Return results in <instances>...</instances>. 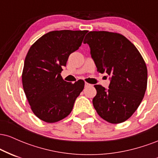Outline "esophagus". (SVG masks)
<instances>
[{"instance_id":"1","label":"esophagus","mask_w":158,"mask_h":158,"mask_svg":"<svg viewBox=\"0 0 158 158\" xmlns=\"http://www.w3.org/2000/svg\"><path fill=\"white\" fill-rule=\"evenodd\" d=\"M85 87H88V86H90V84H89V83H88V82H85Z\"/></svg>"}]
</instances>
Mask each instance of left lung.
Returning <instances> with one entry per match:
<instances>
[{"label": "left lung", "instance_id": "left-lung-1", "mask_svg": "<svg viewBox=\"0 0 158 158\" xmlns=\"http://www.w3.org/2000/svg\"><path fill=\"white\" fill-rule=\"evenodd\" d=\"M84 44L89 45L98 71L110 76L108 89L94 85V108L107 122H125L137 109L145 95L148 74L144 59L129 40L117 32H89Z\"/></svg>", "mask_w": 158, "mask_h": 158}]
</instances>
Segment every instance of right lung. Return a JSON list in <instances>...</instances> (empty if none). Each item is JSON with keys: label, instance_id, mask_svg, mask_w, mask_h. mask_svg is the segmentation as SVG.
<instances>
[{"label": "right lung", "instance_id": "obj_1", "mask_svg": "<svg viewBox=\"0 0 158 158\" xmlns=\"http://www.w3.org/2000/svg\"><path fill=\"white\" fill-rule=\"evenodd\" d=\"M88 30H56L41 36L25 58L22 84L34 114L46 123L65 118L71 112L85 81L67 82L61 76L69 56L77 50Z\"/></svg>", "mask_w": 158, "mask_h": 158}]
</instances>
